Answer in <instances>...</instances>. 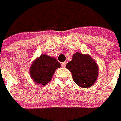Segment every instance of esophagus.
Returning a JSON list of instances; mask_svg holds the SVG:
<instances>
[{
    "instance_id": "esophagus-1",
    "label": "esophagus",
    "mask_w": 121,
    "mask_h": 121,
    "mask_svg": "<svg viewBox=\"0 0 121 121\" xmlns=\"http://www.w3.org/2000/svg\"><path fill=\"white\" fill-rule=\"evenodd\" d=\"M66 65V61H64V62H62L61 63V66L62 67H65Z\"/></svg>"
}]
</instances>
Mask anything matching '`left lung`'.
Here are the masks:
<instances>
[{"instance_id":"8db88e82","label":"left lung","mask_w":121,"mask_h":121,"mask_svg":"<svg viewBox=\"0 0 121 121\" xmlns=\"http://www.w3.org/2000/svg\"><path fill=\"white\" fill-rule=\"evenodd\" d=\"M66 68L71 72L75 83L82 88L91 87L98 79V64L88 54L75 53Z\"/></svg>"}]
</instances>
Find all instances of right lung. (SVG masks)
<instances>
[{"label": "right lung", "instance_id": "right-lung-1", "mask_svg": "<svg viewBox=\"0 0 121 121\" xmlns=\"http://www.w3.org/2000/svg\"><path fill=\"white\" fill-rule=\"evenodd\" d=\"M60 66V63L55 58L42 54L35 59L30 66L31 78L38 85H46L52 79L56 69Z\"/></svg>", "mask_w": 121, "mask_h": 121}]
</instances>
